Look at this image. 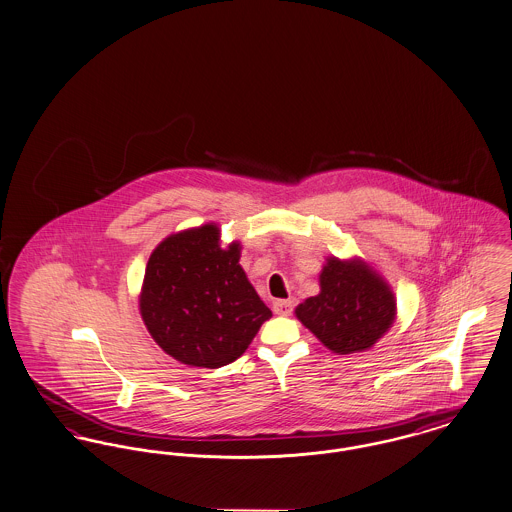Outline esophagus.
Returning <instances> with one entry per match:
<instances>
[{
  "mask_svg": "<svg viewBox=\"0 0 512 512\" xmlns=\"http://www.w3.org/2000/svg\"><path fill=\"white\" fill-rule=\"evenodd\" d=\"M273 312L279 316H289L293 312V301H275Z\"/></svg>",
  "mask_w": 512,
  "mask_h": 512,
  "instance_id": "1",
  "label": "esophagus"
}]
</instances>
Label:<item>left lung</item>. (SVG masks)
<instances>
[{"label":"left lung","instance_id":"left-lung-1","mask_svg":"<svg viewBox=\"0 0 512 512\" xmlns=\"http://www.w3.org/2000/svg\"><path fill=\"white\" fill-rule=\"evenodd\" d=\"M297 318L330 351L347 355L373 347L396 318L390 285L363 260L328 258L320 293L295 308Z\"/></svg>","mask_w":512,"mask_h":512}]
</instances>
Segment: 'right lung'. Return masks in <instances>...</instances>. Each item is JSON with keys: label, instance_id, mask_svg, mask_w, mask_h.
<instances>
[{"label": "right lung", "instance_id": "1", "mask_svg": "<svg viewBox=\"0 0 512 512\" xmlns=\"http://www.w3.org/2000/svg\"><path fill=\"white\" fill-rule=\"evenodd\" d=\"M219 237L215 223L171 235L145 268L141 318L157 345L190 367L237 361L272 316L240 268V242L223 248Z\"/></svg>", "mask_w": 512, "mask_h": 512}]
</instances>
